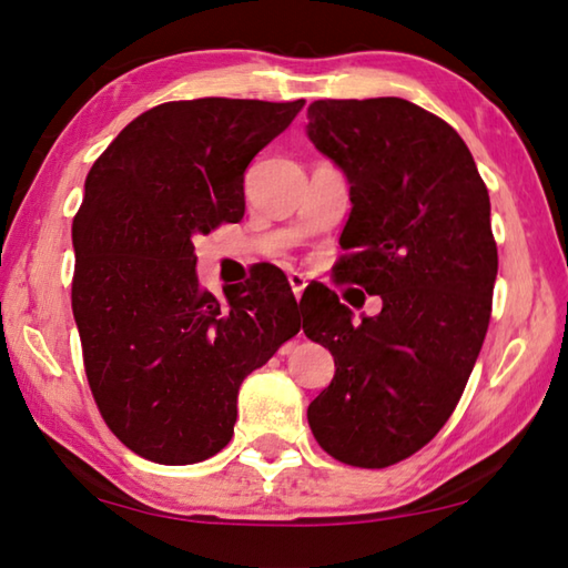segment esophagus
Masks as SVG:
<instances>
[{
  "label": "esophagus",
  "instance_id": "34e87169",
  "mask_svg": "<svg viewBox=\"0 0 568 568\" xmlns=\"http://www.w3.org/2000/svg\"><path fill=\"white\" fill-rule=\"evenodd\" d=\"M287 281H291L293 295L297 297V301H301V297H303V291H305V285H307L305 275H301V273H291V275H287Z\"/></svg>",
  "mask_w": 568,
  "mask_h": 568
}]
</instances>
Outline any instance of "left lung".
Masks as SVG:
<instances>
[{
	"label": "left lung",
	"instance_id": "1",
	"mask_svg": "<svg viewBox=\"0 0 568 568\" xmlns=\"http://www.w3.org/2000/svg\"><path fill=\"white\" fill-rule=\"evenodd\" d=\"M307 120L351 182L338 281L383 301L353 325L328 287L303 295V331L335 361L307 423L341 464L386 468L434 440L464 396L491 321V203L460 134L418 104L318 100Z\"/></svg>",
	"mask_w": 568,
	"mask_h": 568
}]
</instances>
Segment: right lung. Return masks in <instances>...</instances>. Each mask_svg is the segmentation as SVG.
<instances>
[{"label": "right lung", "mask_w": 568, "mask_h": 568, "mask_svg": "<svg viewBox=\"0 0 568 568\" xmlns=\"http://www.w3.org/2000/svg\"><path fill=\"white\" fill-rule=\"evenodd\" d=\"M200 98L134 118L94 160L72 223V313L92 398L134 454L197 464L233 438L237 388L301 331L275 265L217 301L192 237L245 215V168L303 108Z\"/></svg>", "instance_id": "obj_1"}]
</instances>
